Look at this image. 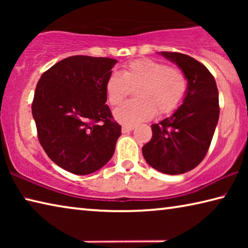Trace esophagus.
I'll return each instance as SVG.
<instances>
[{"label":"esophagus","instance_id":"34e87169","mask_svg":"<svg viewBox=\"0 0 248 248\" xmlns=\"http://www.w3.org/2000/svg\"><path fill=\"white\" fill-rule=\"evenodd\" d=\"M133 129H134L133 125H123V128H121V131H123V133H127V132L132 131Z\"/></svg>","mask_w":248,"mask_h":248}]
</instances>
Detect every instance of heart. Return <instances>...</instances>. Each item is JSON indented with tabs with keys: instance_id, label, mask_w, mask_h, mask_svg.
Returning a JSON list of instances; mask_svg holds the SVG:
<instances>
[{
	"instance_id": "obj_1",
	"label": "heart",
	"mask_w": 248,
	"mask_h": 248,
	"mask_svg": "<svg viewBox=\"0 0 248 248\" xmlns=\"http://www.w3.org/2000/svg\"><path fill=\"white\" fill-rule=\"evenodd\" d=\"M137 87V99L128 100L114 111L116 120L128 125L153 118L156 114L175 111L185 98L187 81L177 68L167 66L154 59L130 61L123 72L112 71L105 83L109 103L118 105L127 97L130 87Z\"/></svg>"
}]
</instances>
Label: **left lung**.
Listing matches in <instances>:
<instances>
[{"instance_id":"1","label":"left lung","mask_w":248,"mask_h":248,"mask_svg":"<svg viewBox=\"0 0 248 248\" xmlns=\"http://www.w3.org/2000/svg\"><path fill=\"white\" fill-rule=\"evenodd\" d=\"M159 54L183 71L187 91L173 115L152 124V139L142 154L153 169L178 175L194 170L208 152L219 120V92L213 75L196 59L178 52Z\"/></svg>"}]
</instances>
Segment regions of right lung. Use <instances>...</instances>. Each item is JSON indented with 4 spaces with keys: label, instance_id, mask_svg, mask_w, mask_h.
<instances>
[{
    "label": "right lung",
    "instance_id": "1",
    "mask_svg": "<svg viewBox=\"0 0 248 248\" xmlns=\"http://www.w3.org/2000/svg\"><path fill=\"white\" fill-rule=\"evenodd\" d=\"M117 60L73 56L41 75L31 111L41 146L58 166L87 175L115 153L121 125L106 105L105 83Z\"/></svg>",
    "mask_w": 248,
    "mask_h": 248
}]
</instances>
